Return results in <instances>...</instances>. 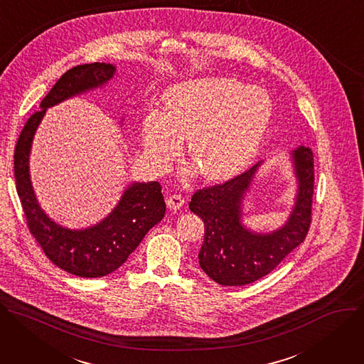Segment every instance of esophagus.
Wrapping results in <instances>:
<instances>
[{"mask_svg": "<svg viewBox=\"0 0 364 364\" xmlns=\"http://www.w3.org/2000/svg\"><path fill=\"white\" fill-rule=\"evenodd\" d=\"M183 198L181 196V195H171V196H168L166 198V205H168V208H171V210H173V211H178V210H181L182 208V205H183Z\"/></svg>", "mask_w": 364, "mask_h": 364, "instance_id": "34e87169", "label": "esophagus"}]
</instances>
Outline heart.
<instances>
[{
  "label": "heart",
  "instance_id": "1",
  "mask_svg": "<svg viewBox=\"0 0 364 364\" xmlns=\"http://www.w3.org/2000/svg\"><path fill=\"white\" fill-rule=\"evenodd\" d=\"M164 111L149 112L141 139L150 164L166 169L188 140V157L208 181H224L245 169L267 130V94L232 77H205L176 85L161 98Z\"/></svg>",
  "mask_w": 364,
  "mask_h": 364
}]
</instances>
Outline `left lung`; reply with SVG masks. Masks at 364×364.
Instances as JSON below:
<instances>
[{"label":"left lung","instance_id":"8db88e82","mask_svg":"<svg viewBox=\"0 0 364 364\" xmlns=\"http://www.w3.org/2000/svg\"><path fill=\"white\" fill-rule=\"evenodd\" d=\"M298 193L284 227L263 234L241 223V204L262 161L224 183L192 195L189 210L205 225L199 266L223 287H245L270 273L305 240L312 213L314 156L309 147L292 151Z\"/></svg>","mask_w":364,"mask_h":364}]
</instances>
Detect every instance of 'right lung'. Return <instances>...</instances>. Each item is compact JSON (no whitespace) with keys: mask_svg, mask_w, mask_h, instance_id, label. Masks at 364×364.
<instances>
[{"mask_svg":"<svg viewBox=\"0 0 364 364\" xmlns=\"http://www.w3.org/2000/svg\"><path fill=\"white\" fill-rule=\"evenodd\" d=\"M114 73L115 66L104 62L77 65L65 72L40 102L42 109L27 119L14 150L16 188L30 232L53 264L79 277H102L117 270L166 211L159 182H134L108 217L85 230H69L56 224L37 204L28 173V156L46 109L107 84Z\"/></svg>","mask_w":364,"mask_h":364,"instance_id":"1","label":"right lung"}]
</instances>
